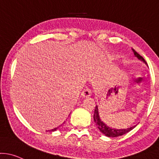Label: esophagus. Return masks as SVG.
<instances>
[{
	"instance_id": "1",
	"label": "esophagus",
	"mask_w": 159,
	"mask_h": 159,
	"mask_svg": "<svg viewBox=\"0 0 159 159\" xmlns=\"http://www.w3.org/2000/svg\"><path fill=\"white\" fill-rule=\"evenodd\" d=\"M91 94H92V90H90V89L87 88V89H84V90L82 91V93H81V97L88 98V97L91 96Z\"/></svg>"
}]
</instances>
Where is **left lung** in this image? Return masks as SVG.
I'll use <instances>...</instances> for the list:
<instances>
[{
  "label": "left lung",
  "instance_id": "1",
  "mask_svg": "<svg viewBox=\"0 0 159 159\" xmlns=\"http://www.w3.org/2000/svg\"><path fill=\"white\" fill-rule=\"evenodd\" d=\"M133 50L134 54L135 55V57H137L138 60H139L142 62H143L146 66H147V63L145 61V60L141 57L139 54L136 52L134 49H132ZM93 121L96 123V125H97V128L99 129V131L101 132L102 134L106 136V137H120V136L124 135V134L128 133L129 131H130L131 130L135 128L137 126V125H134V126L130 127V128H123V129H117V128H110V127L108 126L106 124L104 123L103 121L101 120L100 117H99V109H98V106H96L95 110H94V114H93Z\"/></svg>",
  "mask_w": 159,
  "mask_h": 159
}]
</instances>
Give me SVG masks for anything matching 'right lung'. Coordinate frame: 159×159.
<instances>
[{
  "mask_svg": "<svg viewBox=\"0 0 159 159\" xmlns=\"http://www.w3.org/2000/svg\"><path fill=\"white\" fill-rule=\"evenodd\" d=\"M59 128H60V127H57V128H53V129H52V130H50V131H55V130H57V129H58ZM49 131V130H48Z\"/></svg>",
  "mask_w": 159,
  "mask_h": 159,
  "instance_id": "right-lung-1",
  "label": "right lung"
}]
</instances>
